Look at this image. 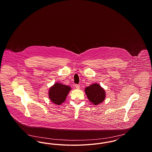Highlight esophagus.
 I'll list each match as a JSON object with an SVG mask.
<instances>
[{"mask_svg":"<svg viewBox=\"0 0 152 152\" xmlns=\"http://www.w3.org/2000/svg\"><path fill=\"white\" fill-rule=\"evenodd\" d=\"M75 87H76V88L77 89H80V86L79 85V84H76V85H75Z\"/></svg>","mask_w":152,"mask_h":152,"instance_id":"1","label":"esophagus"}]
</instances>
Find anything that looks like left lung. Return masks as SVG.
I'll list each match as a JSON object with an SVG mask.
<instances>
[{"label": "left lung", "mask_w": 152, "mask_h": 152, "mask_svg": "<svg viewBox=\"0 0 152 152\" xmlns=\"http://www.w3.org/2000/svg\"><path fill=\"white\" fill-rule=\"evenodd\" d=\"M85 92L89 101L96 105L101 103L105 98L104 89L98 84H94L86 88Z\"/></svg>", "instance_id": "8db88e82"}]
</instances>
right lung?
I'll return each mask as SVG.
<instances>
[{"instance_id":"1","label":"right lung","mask_w":152,"mask_h":152,"mask_svg":"<svg viewBox=\"0 0 152 152\" xmlns=\"http://www.w3.org/2000/svg\"><path fill=\"white\" fill-rule=\"evenodd\" d=\"M71 87L60 83H55L49 91V97L56 105H60L64 101L71 90Z\"/></svg>"}]
</instances>
